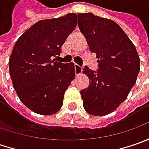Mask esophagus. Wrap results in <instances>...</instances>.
<instances>
[{
  "instance_id": "obj_1",
  "label": "esophagus",
  "mask_w": 149,
  "mask_h": 149,
  "mask_svg": "<svg viewBox=\"0 0 149 149\" xmlns=\"http://www.w3.org/2000/svg\"><path fill=\"white\" fill-rule=\"evenodd\" d=\"M74 66H75V74H76V75H77V76L80 75V74H82V71H83V68L80 65H77V64Z\"/></svg>"
}]
</instances>
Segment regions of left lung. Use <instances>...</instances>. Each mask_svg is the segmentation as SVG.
Here are the masks:
<instances>
[{
  "label": "left lung",
  "mask_w": 149,
  "mask_h": 149,
  "mask_svg": "<svg viewBox=\"0 0 149 149\" xmlns=\"http://www.w3.org/2000/svg\"><path fill=\"white\" fill-rule=\"evenodd\" d=\"M78 26L99 63L97 72L84 68L89 85L80 91L83 106L91 115H107L127 99L136 83L140 59L134 45L113 20L79 13Z\"/></svg>",
  "instance_id": "8db88e82"
}]
</instances>
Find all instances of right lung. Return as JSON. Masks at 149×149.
<instances>
[{"label":"right lung","instance_id":"right-lung-1","mask_svg":"<svg viewBox=\"0 0 149 149\" xmlns=\"http://www.w3.org/2000/svg\"><path fill=\"white\" fill-rule=\"evenodd\" d=\"M77 15L41 20L15 44L9 60L13 87L31 111L50 115L63 105L66 89L75 75L74 63L55 61L65 40L76 27Z\"/></svg>","mask_w":149,"mask_h":149}]
</instances>
